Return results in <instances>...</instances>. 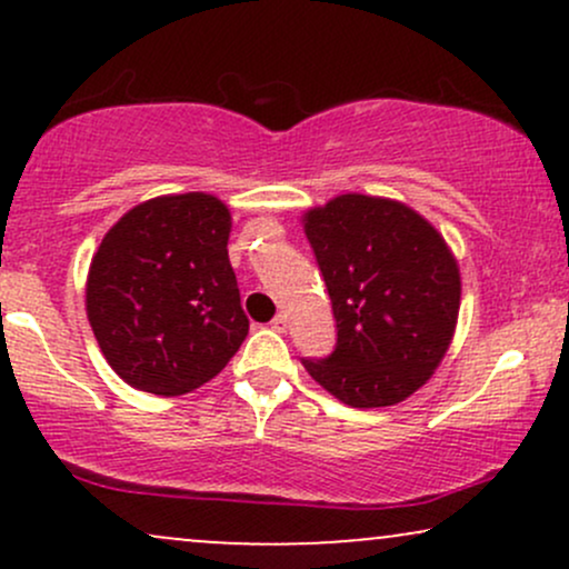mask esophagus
Masks as SVG:
<instances>
[{
	"mask_svg": "<svg viewBox=\"0 0 569 569\" xmlns=\"http://www.w3.org/2000/svg\"><path fill=\"white\" fill-rule=\"evenodd\" d=\"M270 326H272V331H278V335H283V331L289 329V318H286V316H276V318H272V321H270Z\"/></svg>",
	"mask_w": 569,
	"mask_h": 569,
	"instance_id": "obj_1",
	"label": "esophagus"
}]
</instances>
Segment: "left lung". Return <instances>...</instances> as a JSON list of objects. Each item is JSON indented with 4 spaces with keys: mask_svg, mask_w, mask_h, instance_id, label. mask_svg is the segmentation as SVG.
<instances>
[{
    "mask_svg": "<svg viewBox=\"0 0 569 569\" xmlns=\"http://www.w3.org/2000/svg\"><path fill=\"white\" fill-rule=\"evenodd\" d=\"M337 345L302 358L331 396L356 409L393 407L430 380L452 342L460 270L436 227L403 202L339 194L305 213Z\"/></svg>",
    "mask_w": 569,
    "mask_h": 569,
    "instance_id": "left-lung-1",
    "label": "left lung"
}]
</instances>
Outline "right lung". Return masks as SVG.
Here are the masks:
<instances>
[{
  "mask_svg": "<svg viewBox=\"0 0 569 569\" xmlns=\"http://www.w3.org/2000/svg\"><path fill=\"white\" fill-rule=\"evenodd\" d=\"M230 208L206 192L130 208L90 262L84 307L103 358L130 388L184 396L248 335L227 240Z\"/></svg>",
  "mask_w": 569,
  "mask_h": 569,
  "instance_id": "right-lung-1",
  "label": "right lung"
}]
</instances>
